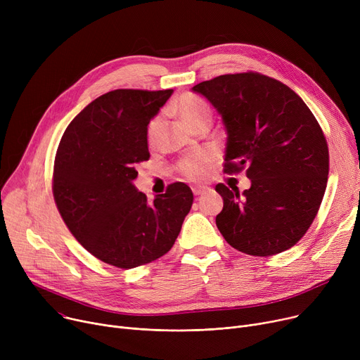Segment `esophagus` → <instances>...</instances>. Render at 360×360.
I'll use <instances>...</instances> for the list:
<instances>
[{
	"label": "esophagus",
	"mask_w": 360,
	"mask_h": 360,
	"mask_svg": "<svg viewBox=\"0 0 360 360\" xmlns=\"http://www.w3.org/2000/svg\"><path fill=\"white\" fill-rule=\"evenodd\" d=\"M193 193H194L195 197H198V195L205 193V188L204 186H193Z\"/></svg>",
	"instance_id": "1"
}]
</instances>
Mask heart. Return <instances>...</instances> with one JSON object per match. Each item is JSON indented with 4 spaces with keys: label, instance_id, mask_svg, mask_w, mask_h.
Masks as SVG:
<instances>
[{
    "label": "heart",
    "instance_id": "1",
    "mask_svg": "<svg viewBox=\"0 0 360 360\" xmlns=\"http://www.w3.org/2000/svg\"><path fill=\"white\" fill-rule=\"evenodd\" d=\"M175 112L178 118L191 131L201 125L210 127L212 110L209 105H207L204 101H201L200 98L194 96V94H185V96H182L175 106ZM159 125H160L159 118H153L150 121L147 127L148 143L155 141L159 131ZM213 159L214 158L212 153H198L190 158H185L178 163V170L186 179L198 182V181H202L207 176V174H209V169L213 163Z\"/></svg>",
    "mask_w": 360,
    "mask_h": 360
}]
</instances>
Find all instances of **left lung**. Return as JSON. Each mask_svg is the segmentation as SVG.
Returning <instances> with one entry per match:
<instances>
[{
    "instance_id": "obj_1",
    "label": "left lung",
    "mask_w": 360,
    "mask_h": 360,
    "mask_svg": "<svg viewBox=\"0 0 360 360\" xmlns=\"http://www.w3.org/2000/svg\"><path fill=\"white\" fill-rule=\"evenodd\" d=\"M193 91L223 120L224 172L247 169L250 190L216 185L223 210L216 224L235 250L270 257L307 233L323 201L328 146L314 113L297 94L258 72L224 74Z\"/></svg>"
}]
</instances>
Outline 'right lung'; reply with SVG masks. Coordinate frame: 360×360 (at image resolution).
<instances>
[{
  "label": "right lung",
  "instance_id": "add662e5",
  "mask_svg": "<svg viewBox=\"0 0 360 360\" xmlns=\"http://www.w3.org/2000/svg\"><path fill=\"white\" fill-rule=\"evenodd\" d=\"M174 93L118 89L89 103L56 150L53 198L83 247L101 261L134 269L165 255L193 205L184 182L148 204L132 184L136 165L148 160L147 125Z\"/></svg>",
  "mask_w": 360,
  "mask_h": 360
}]
</instances>
